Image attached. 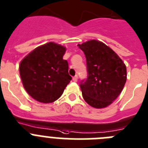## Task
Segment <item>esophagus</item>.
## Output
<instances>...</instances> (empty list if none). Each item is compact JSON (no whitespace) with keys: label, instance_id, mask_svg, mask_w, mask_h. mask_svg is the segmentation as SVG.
<instances>
[{"label":"esophagus","instance_id":"1","mask_svg":"<svg viewBox=\"0 0 148 148\" xmlns=\"http://www.w3.org/2000/svg\"><path fill=\"white\" fill-rule=\"evenodd\" d=\"M73 80H74V82L77 81V75H75V76H74V77H73Z\"/></svg>","mask_w":148,"mask_h":148}]
</instances>
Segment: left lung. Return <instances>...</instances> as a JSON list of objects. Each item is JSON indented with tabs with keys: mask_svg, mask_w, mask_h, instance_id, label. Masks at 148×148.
Wrapping results in <instances>:
<instances>
[{
	"mask_svg": "<svg viewBox=\"0 0 148 148\" xmlns=\"http://www.w3.org/2000/svg\"><path fill=\"white\" fill-rule=\"evenodd\" d=\"M85 54L88 76L80 81L86 102L95 108L110 105L118 97L126 81L122 59L102 42L91 40L78 44Z\"/></svg>",
	"mask_w": 148,
	"mask_h": 148,
	"instance_id": "obj_1",
	"label": "left lung"
}]
</instances>
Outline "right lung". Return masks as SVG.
Masks as SVG:
<instances>
[{"label": "right lung", "instance_id": "add662e5", "mask_svg": "<svg viewBox=\"0 0 148 148\" xmlns=\"http://www.w3.org/2000/svg\"><path fill=\"white\" fill-rule=\"evenodd\" d=\"M65 47L53 42L37 47L22 59L19 74L26 92L43 103L55 101L62 95L72 77L63 59Z\"/></svg>", "mask_w": 148, "mask_h": 148}]
</instances>
